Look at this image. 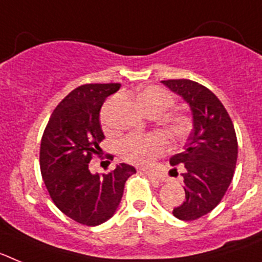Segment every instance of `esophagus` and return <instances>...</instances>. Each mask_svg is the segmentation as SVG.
Here are the masks:
<instances>
[{
    "label": "esophagus",
    "mask_w": 262,
    "mask_h": 262,
    "mask_svg": "<svg viewBox=\"0 0 262 262\" xmlns=\"http://www.w3.org/2000/svg\"><path fill=\"white\" fill-rule=\"evenodd\" d=\"M143 172H144L148 177L152 178V180H156V181H160V182L165 181V176L161 174V173L154 172V170H143Z\"/></svg>",
    "instance_id": "34e87169"
}]
</instances>
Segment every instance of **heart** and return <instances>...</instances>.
I'll return each instance as SVG.
<instances>
[{
	"mask_svg": "<svg viewBox=\"0 0 262 262\" xmlns=\"http://www.w3.org/2000/svg\"><path fill=\"white\" fill-rule=\"evenodd\" d=\"M139 107L145 114L161 115L174 105V98L168 90L160 86H148L138 96ZM166 133L174 140H184L191 129V119L185 114H173L165 122ZM168 148V140L160 133L147 135H129L119 144V154L127 163L149 165Z\"/></svg>",
	"mask_w": 262,
	"mask_h": 262,
	"instance_id": "b5f03b06",
	"label": "heart"
}]
</instances>
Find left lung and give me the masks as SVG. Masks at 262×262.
Returning a JSON list of instances; mask_svg holds the SVG:
<instances>
[{
  "mask_svg": "<svg viewBox=\"0 0 262 262\" xmlns=\"http://www.w3.org/2000/svg\"><path fill=\"white\" fill-rule=\"evenodd\" d=\"M161 82L184 99L193 115V129L184 152L170 157V164L185 166V201L173 209V215L181 221H195L214 210L230 186L237 139L230 115L211 90L185 78Z\"/></svg>",
  "mask_w": 262,
  "mask_h": 262,
  "instance_id": "left-lung-1",
  "label": "left lung"
}]
</instances>
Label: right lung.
Returning <instances> with one entry per match:
<instances>
[{"label":"right lung","instance_id":"1","mask_svg":"<svg viewBox=\"0 0 262 262\" xmlns=\"http://www.w3.org/2000/svg\"><path fill=\"white\" fill-rule=\"evenodd\" d=\"M120 84H86L72 90L53 110L40 143V172L57 209L73 221L98 226L117 211L127 178L136 173L119 164L107 174H93L89 163L102 151L99 111Z\"/></svg>","mask_w":262,"mask_h":262}]
</instances>
